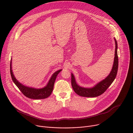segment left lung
<instances>
[{
	"label": "left lung",
	"mask_w": 133,
	"mask_h": 133,
	"mask_svg": "<svg viewBox=\"0 0 133 133\" xmlns=\"http://www.w3.org/2000/svg\"><path fill=\"white\" fill-rule=\"evenodd\" d=\"M115 51L114 61L111 71L108 76L102 81L97 84L92 88H84L78 86L75 81L74 75L71 73V86L74 91L78 95L86 97H95L103 94L116 78L118 67V58L117 55V43L115 38Z\"/></svg>",
	"instance_id": "obj_1"
}]
</instances>
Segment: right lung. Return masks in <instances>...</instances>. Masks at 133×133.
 <instances>
[{
	"label": "right lung",
	"instance_id": "right-lung-1",
	"mask_svg": "<svg viewBox=\"0 0 133 133\" xmlns=\"http://www.w3.org/2000/svg\"><path fill=\"white\" fill-rule=\"evenodd\" d=\"M10 69L11 78L15 84L17 86V87L19 89V90L22 91V92L25 96H26L28 98L34 99H45L50 95L54 88V85L56 78L58 74L62 70L60 69L53 74L51 77L48 82V83L47 84L46 87L41 89H36L32 87L25 86L22 85L21 83H20L16 79L13 74L11 69V59L10 61Z\"/></svg>",
	"mask_w": 133,
	"mask_h": 133
}]
</instances>
